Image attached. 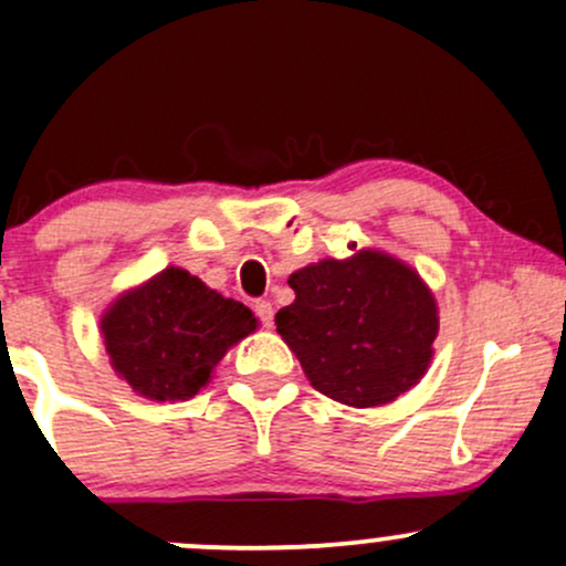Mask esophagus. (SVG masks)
I'll use <instances>...</instances> for the list:
<instances>
[{"mask_svg": "<svg viewBox=\"0 0 566 566\" xmlns=\"http://www.w3.org/2000/svg\"><path fill=\"white\" fill-rule=\"evenodd\" d=\"M254 314H258V319H260V325H263V328H271V325H273V306H271V301H258V303H254Z\"/></svg>", "mask_w": 566, "mask_h": 566, "instance_id": "obj_1", "label": "esophagus"}]
</instances>
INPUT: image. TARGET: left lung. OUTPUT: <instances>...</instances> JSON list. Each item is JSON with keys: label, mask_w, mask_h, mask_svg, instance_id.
Segmentation results:
<instances>
[{"label": "left lung", "mask_w": 566, "mask_h": 566, "mask_svg": "<svg viewBox=\"0 0 566 566\" xmlns=\"http://www.w3.org/2000/svg\"><path fill=\"white\" fill-rule=\"evenodd\" d=\"M287 284L295 301L276 312V331L323 396L379 407L426 374L439 317L409 265L366 249L301 268Z\"/></svg>", "instance_id": "1"}]
</instances>
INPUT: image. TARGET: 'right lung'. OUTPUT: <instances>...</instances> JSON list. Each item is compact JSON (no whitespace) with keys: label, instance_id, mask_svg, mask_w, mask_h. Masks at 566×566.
I'll return each mask as SVG.
<instances>
[{"label":"right lung","instance_id":"right-lung-1","mask_svg":"<svg viewBox=\"0 0 566 566\" xmlns=\"http://www.w3.org/2000/svg\"><path fill=\"white\" fill-rule=\"evenodd\" d=\"M254 328L258 319L243 303L181 268H165L103 317L113 368L154 401L192 398L228 347Z\"/></svg>","mask_w":566,"mask_h":566}]
</instances>
